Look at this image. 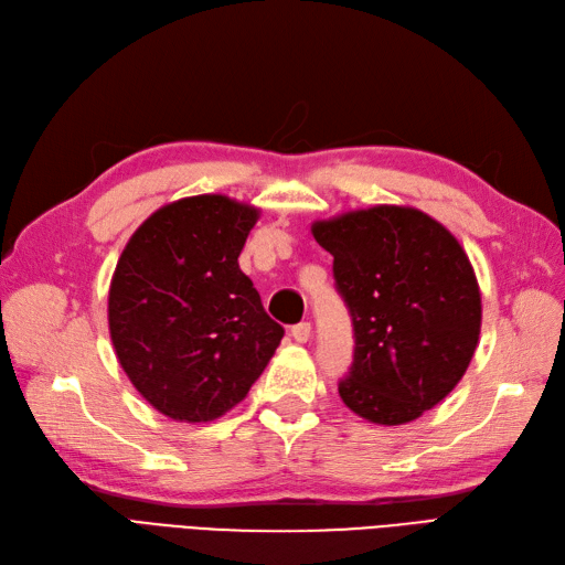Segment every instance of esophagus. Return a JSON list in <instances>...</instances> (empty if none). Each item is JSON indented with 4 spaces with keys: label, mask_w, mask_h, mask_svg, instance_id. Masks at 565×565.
I'll return each instance as SVG.
<instances>
[{
    "label": "esophagus",
    "mask_w": 565,
    "mask_h": 565,
    "mask_svg": "<svg viewBox=\"0 0 565 565\" xmlns=\"http://www.w3.org/2000/svg\"><path fill=\"white\" fill-rule=\"evenodd\" d=\"M292 337L295 341H299V344H306V341L311 339V322H299L292 328Z\"/></svg>",
    "instance_id": "1"
}]
</instances>
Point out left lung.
Instances as JSON below:
<instances>
[{
  "label": "left lung",
  "mask_w": 565,
  "mask_h": 565,
  "mask_svg": "<svg viewBox=\"0 0 565 565\" xmlns=\"http://www.w3.org/2000/svg\"><path fill=\"white\" fill-rule=\"evenodd\" d=\"M311 233L334 256L353 320L341 401L377 426L419 419L465 377L481 334V287L465 247L409 204L318 218Z\"/></svg>",
  "instance_id": "left-lung-1"
}]
</instances>
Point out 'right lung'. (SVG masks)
<instances>
[{"label": "right lung", "instance_id": "obj_1", "mask_svg": "<svg viewBox=\"0 0 565 565\" xmlns=\"http://www.w3.org/2000/svg\"><path fill=\"white\" fill-rule=\"evenodd\" d=\"M262 210L221 193L152 212L119 254L108 330L134 388L174 422L204 424L245 401L285 330L241 256Z\"/></svg>", "mask_w": 565, "mask_h": 565}]
</instances>
